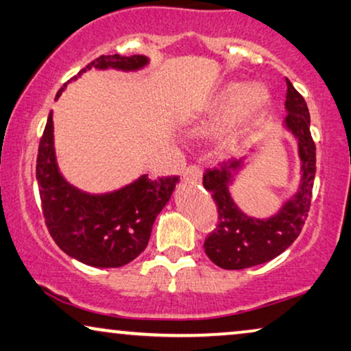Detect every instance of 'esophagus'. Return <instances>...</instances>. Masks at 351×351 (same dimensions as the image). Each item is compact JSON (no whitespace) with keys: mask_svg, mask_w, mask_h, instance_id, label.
<instances>
[{"mask_svg":"<svg viewBox=\"0 0 351 351\" xmlns=\"http://www.w3.org/2000/svg\"><path fill=\"white\" fill-rule=\"evenodd\" d=\"M182 178H184L186 181H191V182H200L202 181V169L197 165L187 167V169L184 170V173H182Z\"/></svg>","mask_w":351,"mask_h":351,"instance_id":"obj_1","label":"esophagus"}]
</instances>
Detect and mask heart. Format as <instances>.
Wrapping results in <instances>:
<instances>
[{"label": "heart", "instance_id": "obj_1", "mask_svg": "<svg viewBox=\"0 0 351 351\" xmlns=\"http://www.w3.org/2000/svg\"><path fill=\"white\" fill-rule=\"evenodd\" d=\"M265 105L267 92L261 84H229L194 121L189 122L187 133L195 138L208 136L235 119L234 125L227 128L221 138V145L224 149H229L239 141L245 125L258 119Z\"/></svg>", "mask_w": 351, "mask_h": 351}]
</instances>
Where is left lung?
Segmentation results:
<instances>
[{
  "label": "left lung",
  "instance_id": "1",
  "mask_svg": "<svg viewBox=\"0 0 351 351\" xmlns=\"http://www.w3.org/2000/svg\"><path fill=\"white\" fill-rule=\"evenodd\" d=\"M285 128L298 141L300 182L298 191L270 218H253L243 213L232 199L229 186L243 169L246 156L223 162L204 175V187L218 206L219 223L205 240V253L226 270H240L269 263L288 250L307 219L317 171V147L310 135V114L304 97L286 79Z\"/></svg>",
  "mask_w": 351,
  "mask_h": 351
}]
</instances>
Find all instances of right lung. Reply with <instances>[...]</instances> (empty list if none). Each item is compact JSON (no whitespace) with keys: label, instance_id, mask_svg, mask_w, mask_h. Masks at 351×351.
<instances>
[{"label":"right lung","instance_id":"add662e5","mask_svg":"<svg viewBox=\"0 0 351 351\" xmlns=\"http://www.w3.org/2000/svg\"><path fill=\"white\" fill-rule=\"evenodd\" d=\"M147 63L149 58L145 56H101L82 68L77 76L90 68L138 71ZM65 87L66 84L56 98ZM36 180L44 219L58 248L79 263L108 269L122 267L145 251L152 224L169 204L178 176L152 181L141 175L130 184L106 194L77 189L58 170L51 111L39 141Z\"/></svg>","mask_w":351,"mask_h":351}]
</instances>
